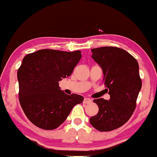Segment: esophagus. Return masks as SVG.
Instances as JSON below:
<instances>
[{
	"mask_svg": "<svg viewBox=\"0 0 157 157\" xmlns=\"http://www.w3.org/2000/svg\"><path fill=\"white\" fill-rule=\"evenodd\" d=\"M91 102H92V100L89 98H85L83 100V102L86 104H89V103H91Z\"/></svg>",
	"mask_w": 157,
	"mask_h": 157,
	"instance_id": "1",
	"label": "esophagus"
}]
</instances>
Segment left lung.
Returning a JSON list of instances; mask_svg holds the SVG:
<instances>
[{"label": "left lung", "mask_w": 157, "mask_h": 157, "mask_svg": "<svg viewBox=\"0 0 157 157\" xmlns=\"http://www.w3.org/2000/svg\"><path fill=\"white\" fill-rule=\"evenodd\" d=\"M91 57L103 72V82L109 90V100L99 98L94 102L99 107L90 123L100 131H110L121 127L130 119L136 108L142 88L139 64L125 50L105 46L91 49Z\"/></svg>", "instance_id": "1"}]
</instances>
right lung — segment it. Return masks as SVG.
Returning a JSON list of instances; mask_svg holds the SVG:
<instances>
[{
	"mask_svg": "<svg viewBox=\"0 0 157 157\" xmlns=\"http://www.w3.org/2000/svg\"><path fill=\"white\" fill-rule=\"evenodd\" d=\"M80 51L42 49L23 57L17 71L19 100L27 118L44 130L57 128L83 97L68 95L59 81L69 77L80 60Z\"/></svg>",
	"mask_w": 157,
	"mask_h": 157,
	"instance_id": "right-lung-1",
	"label": "right lung"
}]
</instances>
